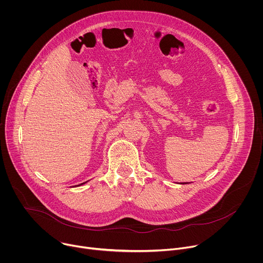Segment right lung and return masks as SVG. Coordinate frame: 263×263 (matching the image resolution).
<instances>
[{
  "instance_id": "right-lung-1",
  "label": "right lung",
  "mask_w": 263,
  "mask_h": 263,
  "mask_svg": "<svg viewBox=\"0 0 263 263\" xmlns=\"http://www.w3.org/2000/svg\"><path fill=\"white\" fill-rule=\"evenodd\" d=\"M82 184H83V183H82Z\"/></svg>"
}]
</instances>
